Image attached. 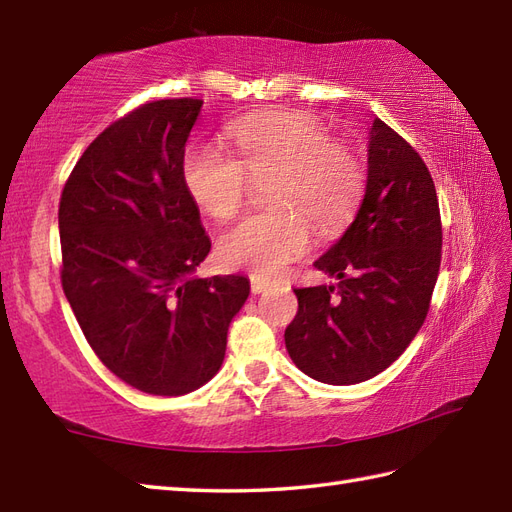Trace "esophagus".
Segmentation results:
<instances>
[{
	"instance_id": "1",
	"label": "esophagus",
	"mask_w": 512,
	"mask_h": 512,
	"mask_svg": "<svg viewBox=\"0 0 512 512\" xmlns=\"http://www.w3.org/2000/svg\"><path fill=\"white\" fill-rule=\"evenodd\" d=\"M268 281L259 279V277H250V290H253V295H262V292L268 290Z\"/></svg>"
}]
</instances>
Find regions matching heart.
Here are the masks:
<instances>
[{"label":"heart","mask_w":512,"mask_h":512,"mask_svg":"<svg viewBox=\"0 0 512 512\" xmlns=\"http://www.w3.org/2000/svg\"><path fill=\"white\" fill-rule=\"evenodd\" d=\"M239 161L215 143H193L182 160L195 204L228 220L244 204L250 178L266 180L273 209L253 213L220 237L217 257L231 270L270 279L310 246V225L341 228L361 202L365 173L350 149L332 145L325 129L299 112H275L226 129Z\"/></svg>","instance_id":"heart-1"}]
</instances>
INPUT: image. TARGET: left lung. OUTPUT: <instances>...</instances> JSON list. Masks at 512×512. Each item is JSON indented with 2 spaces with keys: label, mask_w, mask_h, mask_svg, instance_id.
<instances>
[{
  "label": "left lung",
  "mask_w": 512,
  "mask_h": 512,
  "mask_svg": "<svg viewBox=\"0 0 512 512\" xmlns=\"http://www.w3.org/2000/svg\"><path fill=\"white\" fill-rule=\"evenodd\" d=\"M440 250L431 173L405 138L374 118L363 202L314 262L339 284L295 290L299 310L284 334L292 363L328 385H356L387 369L427 317Z\"/></svg>",
  "instance_id": "1"
}]
</instances>
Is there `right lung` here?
<instances>
[{"instance_id": "1", "label": "right lung", "mask_w": 512, "mask_h": 512, "mask_svg": "<svg viewBox=\"0 0 512 512\" xmlns=\"http://www.w3.org/2000/svg\"><path fill=\"white\" fill-rule=\"evenodd\" d=\"M200 99L138 107L83 151L59 204L65 299L103 365L154 396L220 372L250 295L239 275L198 279L211 250L182 160Z\"/></svg>"}]
</instances>
